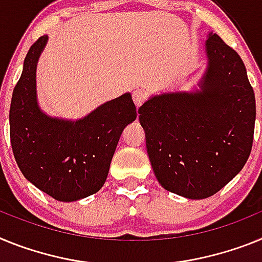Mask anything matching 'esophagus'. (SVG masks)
<instances>
[{
    "instance_id": "34e87169",
    "label": "esophagus",
    "mask_w": 262,
    "mask_h": 262,
    "mask_svg": "<svg viewBox=\"0 0 262 262\" xmlns=\"http://www.w3.org/2000/svg\"><path fill=\"white\" fill-rule=\"evenodd\" d=\"M146 97H147L146 92H144V91L136 90L133 92V101L137 108H140V106L142 105V103H144L145 100H146Z\"/></svg>"
}]
</instances>
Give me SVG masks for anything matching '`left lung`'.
<instances>
[{
    "label": "left lung",
    "mask_w": 262,
    "mask_h": 262,
    "mask_svg": "<svg viewBox=\"0 0 262 262\" xmlns=\"http://www.w3.org/2000/svg\"><path fill=\"white\" fill-rule=\"evenodd\" d=\"M204 49L198 88L153 95L138 109L159 185L187 199L216 194L241 171L256 121L253 88L237 52L212 31Z\"/></svg>",
    "instance_id": "1"
}]
</instances>
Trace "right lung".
<instances>
[{
	"label": "right lung",
	"mask_w": 262,
	"mask_h": 262,
	"mask_svg": "<svg viewBox=\"0 0 262 262\" xmlns=\"http://www.w3.org/2000/svg\"><path fill=\"white\" fill-rule=\"evenodd\" d=\"M47 40L43 35L30 47L13 91L11 147L27 181L59 202H76L103 187L122 130L137 112L129 92L77 120L43 112L36 97V66Z\"/></svg>",
	"instance_id": "1"
}]
</instances>
